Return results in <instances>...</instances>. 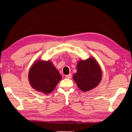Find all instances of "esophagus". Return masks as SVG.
<instances>
[{"instance_id":"obj_1","label":"esophagus","mask_w":132,"mask_h":132,"mask_svg":"<svg viewBox=\"0 0 132 132\" xmlns=\"http://www.w3.org/2000/svg\"><path fill=\"white\" fill-rule=\"evenodd\" d=\"M71 77H72V76H71V74H69V75H66V77L68 78V79H71Z\"/></svg>"}]
</instances>
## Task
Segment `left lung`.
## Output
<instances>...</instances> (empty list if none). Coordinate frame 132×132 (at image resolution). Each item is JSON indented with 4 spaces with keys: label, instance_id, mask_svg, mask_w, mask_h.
I'll use <instances>...</instances> for the list:
<instances>
[{
    "label": "left lung",
    "instance_id": "8db88e82",
    "mask_svg": "<svg viewBox=\"0 0 132 132\" xmlns=\"http://www.w3.org/2000/svg\"><path fill=\"white\" fill-rule=\"evenodd\" d=\"M73 79L80 90L86 92L95 88L102 79V70L95 58L79 60Z\"/></svg>",
    "mask_w": 132,
    "mask_h": 132
}]
</instances>
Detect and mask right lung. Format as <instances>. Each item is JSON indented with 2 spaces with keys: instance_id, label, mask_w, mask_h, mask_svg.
<instances>
[{
  "instance_id": "add662e5",
  "label": "right lung",
  "mask_w": 132,
  "mask_h": 132,
  "mask_svg": "<svg viewBox=\"0 0 132 132\" xmlns=\"http://www.w3.org/2000/svg\"><path fill=\"white\" fill-rule=\"evenodd\" d=\"M28 78L31 86L35 91L48 94L61 81L62 76L50 60L38 59L31 66Z\"/></svg>"
}]
</instances>
